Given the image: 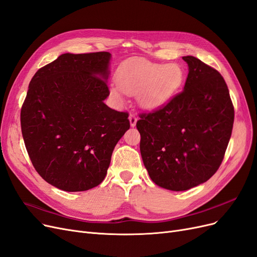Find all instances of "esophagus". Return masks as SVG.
I'll use <instances>...</instances> for the list:
<instances>
[{"label": "esophagus", "instance_id": "esophagus-1", "mask_svg": "<svg viewBox=\"0 0 257 257\" xmlns=\"http://www.w3.org/2000/svg\"><path fill=\"white\" fill-rule=\"evenodd\" d=\"M128 120H130V124H131V126H132V127H134V126L136 125V123H137L138 118L135 116V114H130Z\"/></svg>", "mask_w": 257, "mask_h": 257}]
</instances>
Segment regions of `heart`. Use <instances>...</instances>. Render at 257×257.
<instances>
[{
  "label": "heart",
  "mask_w": 257,
  "mask_h": 257,
  "mask_svg": "<svg viewBox=\"0 0 257 257\" xmlns=\"http://www.w3.org/2000/svg\"><path fill=\"white\" fill-rule=\"evenodd\" d=\"M117 85L110 94L118 102L123 92L139 93V102L147 108H156L169 101L183 85L185 72L178 64L163 65L141 58H132L117 70Z\"/></svg>",
  "instance_id": "heart-1"
}]
</instances>
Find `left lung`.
I'll return each mask as SVG.
<instances>
[{"mask_svg":"<svg viewBox=\"0 0 257 257\" xmlns=\"http://www.w3.org/2000/svg\"><path fill=\"white\" fill-rule=\"evenodd\" d=\"M184 90L137 121L140 153L159 187L184 191L205 183L223 161L232 135L234 107L221 74L193 56H184Z\"/></svg>","mask_w":257,"mask_h":257,"instance_id":"obj_1","label":"left lung"}]
</instances>
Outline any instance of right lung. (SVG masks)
I'll return each mask as SVG.
<instances>
[{"label":"right lung","instance_id":"obj_1","mask_svg":"<svg viewBox=\"0 0 257 257\" xmlns=\"http://www.w3.org/2000/svg\"><path fill=\"white\" fill-rule=\"evenodd\" d=\"M108 52L61 54L35 73L21 108L24 144L41 178L64 191L105 179L128 113L109 108Z\"/></svg>","mask_w":257,"mask_h":257}]
</instances>
